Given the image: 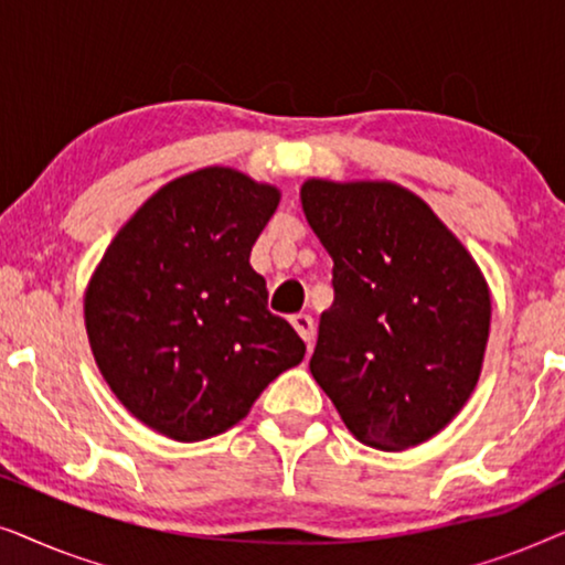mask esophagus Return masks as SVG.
<instances>
[{"label": "esophagus", "mask_w": 565, "mask_h": 565, "mask_svg": "<svg viewBox=\"0 0 565 565\" xmlns=\"http://www.w3.org/2000/svg\"><path fill=\"white\" fill-rule=\"evenodd\" d=\"M290 323H292V329L298 331L300 334V339H303V342L308 344V350H311V342H313V319L308 313H296V316H290Z\"/></svg>", "instance_id": "obj_1"}]
</instances>
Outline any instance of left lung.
Returning a JSON list of instances; mask_svg holds the SVG:
<instances>
[{"label": "left lung", "mask_w": 565, "mask_h": 565, "mask_svg": "<svg viewBox=\"0 0 565 565\" xmlns=\"http://www.w3.org/2000/svg\"><path fill=\"white\" fill-rule=\"evenodd\" d=\"M300 203L334 259L316 383L360 443H424L466 406L481 375L491 298L473 257L398 184L308 180Z\"/></svg>", "instance_id": "left-lung-1"}]
</instances>
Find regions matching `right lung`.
<instances>
[{"instance_id":"obj_1","label":"right lung","mask_w":565,"mask_h":565,"mask_svg":"<svg viewBox=\"0 0 565 565\" xmlns=\"http://www.w3.org/2000/svg\"><path fill=\"white\" fill-rule=\"evenodd\" d=\"M277 200L269 184L207 167L164 184L107 246L84 300L89 344L120 404L159 435H221L303 360L249 265Z\"/></svg>"}]
</instances>
